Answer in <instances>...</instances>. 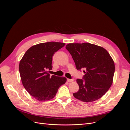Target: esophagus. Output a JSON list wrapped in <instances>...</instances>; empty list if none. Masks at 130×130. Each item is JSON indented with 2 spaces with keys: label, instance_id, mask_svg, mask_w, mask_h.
<instances>
[{
  "label": "esophagus",
  "instance_id": "esophagus-1",
  "mask_svg": "<svg viewBox=\"0 0 130 130\" xmlns=\"http://www.w3.org/2000/svg\"><path fill=\"white\" fill-rule=\"evenodd\" d=\"M67 81L69 82H73L74 80L73 79H69V78H67Z\"/></svg>",
  "mask_w": 130,
  "mask_h": 130
}]
</instances>
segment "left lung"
<instances>
[{
  "mask_svg": "<svg viewBox=\"0 0 130 130\" xmlns=\"http://www.w3.org/2000/svg\"><path fill=\"white\" fill-rule=\"evenodd\" d=\"M66 48L76 69H85L83 79L76 80L79 89L74 96L86 103L100 99L113 83L115 66L109 54L103 47L89 43H69Z\"/></svg>",
  "mask_w": 130,
  "mask_h": 130,
  "instance_id": "8db88e82",
  "label": "left lung"
}]
</instances>
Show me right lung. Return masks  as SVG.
<instances>
[{
    "label": "right lung",
    "instance_id": "right-lung-1",
    "mask_svg": "<svg viewBox=\"0 0 130 130\" xmlns=\"http://www.w3.org/2000/svg\"><path fill=\"white\" fill-rule=\"evenodd\" d=\"M65 43L50 42L33 45L27 50L19 65L22 84L31 96L38 101H48L55 96L65 77L50 76L53 56Z\"/></svg>",
    "mask_w": 130,
    "mask_h": 130
}]
</instances>
